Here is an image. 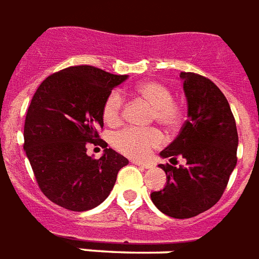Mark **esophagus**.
Wrapping results in <instances>:
<instances>
[{
	"label": "esophagus",
	"mask_w": 259,
	"mask_h": 259,
	"mask_svg": "<svg viewBox=\"0 0 259 259\" xmlns=\"http://www.w3.org/2000/svg\"><path fill=\"white\" fill-rule=\"evenodd\" d=\"M133 163H135L136 166H140V167H143V168L152 167V164L151 163H148V162H141V160H135Z\"/></svg>",
	"instance_id": "esophagus-1"
}]
</instances>
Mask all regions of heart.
I'll use <instances>...</instances> for the list:
<instances>
[{
  "label": "heart",
  "instance_id": "1",
  "mask_svg": "<svg viewBox=\"0 0 259 259\" xmlns=\"http://www.w3.org/2000/svg\"><path fill=\"white\" fill-rule=\"evenodd\" d=\"M136 93L154 107L152 119L166 129H174L181 123L183 110L173 100L171 91L167 86L156 81H147L136 88ZM124 97L122 92L115 89L107 96L103 104V118L105 123H119L123 114ZM162 135L156 129L124 127L111 136V144L120 154L130 158H144L162 144Z\"/></svg>",
  "mask_w": 259,
  "mask_h": 259
}]
</instances>
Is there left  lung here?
Listing matches in <instances>:
<instances>
[{
	"label": "left lung",
	"instance_id": "left-lung-1",
	"mask_svg": "<svg viewBox=\"0 0 259 259\" xmlns=\"http://www.w3.org/2000/svg\"><path fill=\"white\" fill-rule=\"evenodd\" d=\"M188 101V119L167 148L170 162L184 158L185 166L159 164L166 173L163 189L151 193L156 207L173 218H191L221 199L237 162L236 122L227 97L208 78L181 72Z\"/></svg>",
	"mask_w": 259,
	"mask_h": 259
}]
</instances>
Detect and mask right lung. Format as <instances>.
Here are the masks:
<instances>
[{
	"label": "right lung",
	"mask_w": 259,
	"mask_h": 259,
	"mask_svg": "<svg viewBox=\"0 0 259 259\" xmlns=\"http://www.w3.org/2000/svg\"><path fill=\"white\" fill-rule=\"evenodd\" d=\"M127 75L93 66L57 71L38 86L24 122V149L37 184L49 200L71 211H86L107 199L129 160L105 148L100 159L88 145H104L103 104Z\"/></svg>",
	"instance_id": "obj_1"
}]
</instances>
